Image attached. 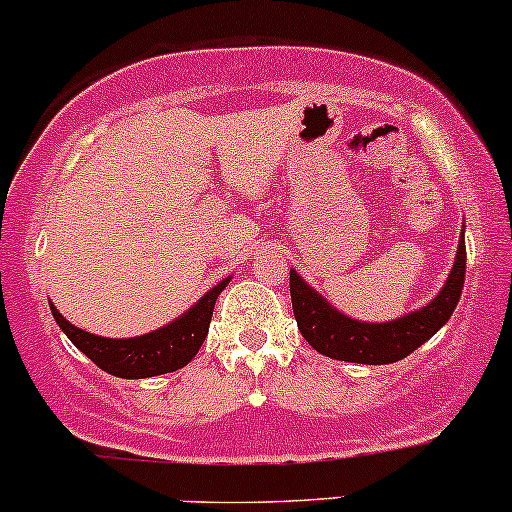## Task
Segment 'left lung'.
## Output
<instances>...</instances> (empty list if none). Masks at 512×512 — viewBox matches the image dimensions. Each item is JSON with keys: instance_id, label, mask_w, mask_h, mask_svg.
Returning a JSON list of instances; mask_svg holds the SVG:
<instances>
[{"instance_id": "left-lung-1", "label": "left lung", "mask_w": 512, "mask_h": 512, "mask_svg": "<svg viewBox=\"0 0 512 512\" xmlns=\"http://www.w3.org/2000/svg\"><path fill=\"white\" fill-rule=\"evenodd\" d=\"M463 283L465 240L460 238L453 272L432 303L396 322L367 324L341 315L291 269L293 315L300 334L317 353L360 365H389L420 348L448 322L463 293Z\"/></svg>"}]
</instances>
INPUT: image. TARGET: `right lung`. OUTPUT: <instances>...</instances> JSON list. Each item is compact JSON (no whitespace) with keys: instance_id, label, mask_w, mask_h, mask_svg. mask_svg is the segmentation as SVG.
Masks as SVG:
<instances>
[{"instance_id":"add662e5","label":"right lung","mask_w":512,"mask_h":512,"mask_svg":"<svg viewBox=\"0 0 512 512\" xmlns=\"http://www.w3.org/2000/svg\"><path fill=\"white\" fill-rule=\"evenodd\" d=\"M229 279L217 283L200 303H195L190 310L176 322L152 334L135 336V338H104L88 334L78 329L71 322L61 317V312L52 305V315L57 319L66 336L78 350L95 362L104 372L114 374L121 379H145L157 377V374L176 372L186 367L197 355L202 341L207 338L209 322H212V310L217 303L219 293L224 291Z\"/></svg>"}]
</instances>
